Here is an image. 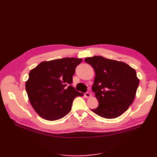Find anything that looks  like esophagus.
<instances>
[{
	"label": "esophagus",
	"instance_id": "34e87169",
	"mask_svg": "<svg viewBox=\"0 0 157 157\" xmlns=\"http://www.w3.org/2000/svg\"><path fill=\"white\" fill-rule=\"evenodd\" d=\"M85 97H86V98L90 97H91V96H92L91 94H90V93H89V92H86V93L85 94Z\"/></svg>",
	"mask_w": 157,
	"mask_h": 157
}]
</instances>
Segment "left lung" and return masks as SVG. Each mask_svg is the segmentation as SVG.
Listing matches in <instances>:
<instances>
[{
	"mask_svg": "<svg viewBox=\"0 0 157 157\" xmlns=\"http://www.w3.org/2000/svg\"><path fill=\"white\" fill-rule=\"evenodd\" d=\"M85 61L95 73L92 91L99 104L92 111L108 119L120 117L136 97L139 80L135 69L124 62L101 56L87 57Z\"/></svg>",
	"mask_w": 157,
	"mask_h": 157,
	"instance_id": "left-lung-1",
	"label": "left lung"
}]
</instances>
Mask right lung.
Returning <instances> with one entry per match:
<instances>
[{
  "label": "right lung",
  "mask_w": 157,
  "mask_h": 157,
  "mask_svg": "<svg viewBox=\"0 0 157 157\" xmlns=\"http://www.w3.org/2000/svg\"><path fill=\"white\" fill-rule=\"evenodd\" d=\"M82 61L63 58L43 62L30 71L26 91L40 117L49 121L61 119L71 111L74 98L83 95L71 85L75 69Z\"/></svg>",
  "instance_id": "obj_1"
}]
</instances>
